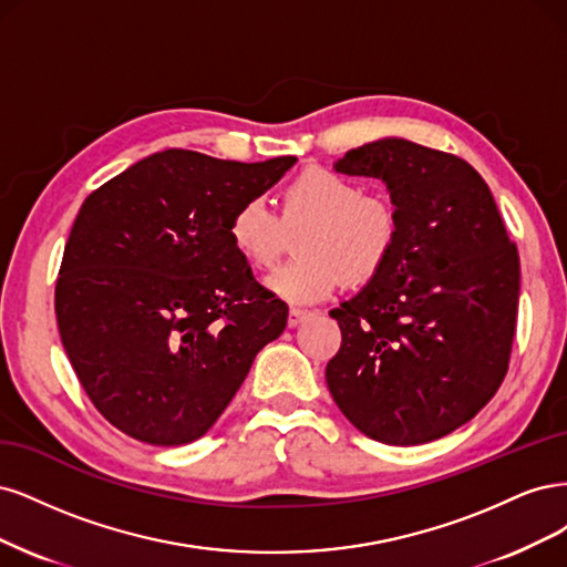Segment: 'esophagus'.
I'll list each match as a JSON object with an SVG mask.
<instances>
[{"mask_svg":"<svg viewBox=\"0 0 567 567\" xmlns=\"http://www.w3.org/2000/svg\"><path fill=\"white\" fill-rule=\"evenodd\" d=\"M306 318H308L306 310H301V308H289L287 324H289V327H297V324H299V322H303Z\"/></svg>","mask_w":567,"mask_h":567,"instance_id":"obj_1","label":"esophagus"}]
</instances>
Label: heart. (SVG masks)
I'll return each instance as SVG.
<instances>
[{"label":"heart","mask_w":567,"mask_h":567,"mask_svg":"<svg viewBox=\"0 0 567 567\" xmlns=\"http://www.w3.org/2000/svg\"><path fill=\"white\" fill-rule=\"evenodd\" d=\"M301 228V257L272 272L266 289L289 303H316L339 282L362 287L379 276L398 245L400 216L391 199L316 164L280 190V218L254 197L230 214L226 235L249 268L268 270L285 254L289 233Z\"/></svg>","instance_id":"heart-1"}]
</instances>
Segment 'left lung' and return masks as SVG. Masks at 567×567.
<instances>
[{
	"mask_svg": "<svg viewBox=\"0 0 567 567\" xmlns=\"http://www.w3.org/2000/svg\"><path fill=\"white\" fill-rule=\"evenodd\" d=\"M334 167L386 181L400 237L379 276L330 310L341 349L327 362V386L372 441H435L476 416L506 377L518 249L487 184L462 157L383 138Z\"/></svg>",
	"mask_w": 567,
	"mask_h": 567,
	"instance_id": "left-lung-1",
	"label": "left lung"
}]
</instances>
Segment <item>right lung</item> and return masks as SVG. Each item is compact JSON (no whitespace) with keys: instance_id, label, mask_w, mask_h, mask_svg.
<instances>
[{"instance_id":"obj_1","label":"right lung","mask_w":567,"mask_h":567,"mask_svg":"<svg viewBox=\"0 0 567 567\" xmlns=\"http://www.w3.org/2000/svg\"><path fill=\"white\" fill-rule=\"evenodd\" d=\"M297 157L169 148L91 193L56 280L63 349L94 408L148 445L203 437L287 324L228 240L230 214Z\"/></svg>"}]
</instances>
